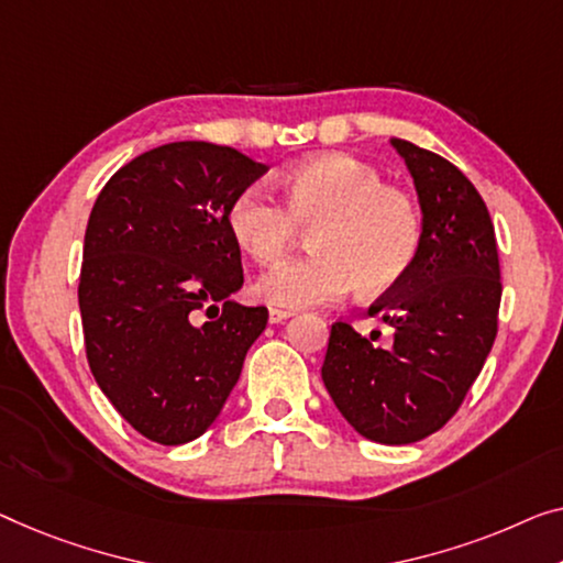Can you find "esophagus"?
Returning <instances> with one entry per match:
<instances>
[{
    "label": "esophagus",
    "instance_id": "esophagus-1",
    "mask_svg": "<svg viewBox=\"0 0 563 563\" xmlns=\"http://www.w3.org/2000/svg\"><path fill=\"white\" fill-rule=\"evenodd\" d=\"M292 316V310H283V308H271V323H283Z\"/></svg>",
    "mask_w": 563,
    "mask_h": 563
}]
</instances>
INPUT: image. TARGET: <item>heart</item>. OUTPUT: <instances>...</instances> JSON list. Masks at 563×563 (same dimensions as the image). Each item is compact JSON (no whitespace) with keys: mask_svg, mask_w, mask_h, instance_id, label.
Here are the masks:
<instances>
[{"mask_svg":"<svg viewBox=\"0 0 563 563\" xmlns=\"http://www.w3.org/2000/svg\"><path fill=\"white\" fill-rule=\"evenodd\" d=\"M280 197L247 187L232 199V240L260 265H273L310 230L313 253L288 260L257 283L267 303L298 310L329 306L354 288L384 292L405 280L422 245V212L412 195L346 154L290 166Z\"/></svg>","mask_w":563,"mask_h":563,"instance_id":"heart-1","label":"heart"}]
</instances>
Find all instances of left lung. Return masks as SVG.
<instances>
[{"mask_svg":"<svg viewBox=\"0 0 563 563\" xmlns=\"http://www.w3.org/2000/svg\"><path fill=\"white\" fill-rule=\"evenodd\" d=\"M391 144L422 207L412 271L368 308L391 325L394 343L374 346L335 321L321 376L358 434L409 444L442 430L463 405L496 341L503 285L496 230L473 181L432 151Z\"/></svg>","mask_w":563,"mask_h":563,"instance_id":"left-lung-1","label":"left lung"}]
</instances>
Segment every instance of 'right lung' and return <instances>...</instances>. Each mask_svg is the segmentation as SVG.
Here are the masks:
<instances>
[{
  "label": "right lung",
  "mask_w": 563,
  "mask_h": 563,
  "mask_svg": "<svg viewBox=\"0 0 563 563\" xmlns=\"http://www.w3.org/2000/svg\"><path fill=\"white\" fill-rule=\"evenodd\" d=\"M267 172L238 148L176 141L121 166L90 212L78 303L86 356L125 422L158 444L197 440L265 331L242 288L232 199Z\"/></svg>",
  "instance_id": "right-lung-1"
}]
</instances>
